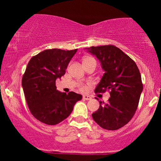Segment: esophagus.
Masks as SVG:
<instances>
[{"label":"esophagus","mask_w":161,"mask_h":161,"mask_svg":"<svg viewBox=\"0 0 161 161\" xmlns=\"http://www.w3.org/2000/svg\"><path fill=\"white\" fill-rule=\"evenodd\" d=\"M82 98L84 100H91L92 97H91V96H89V95H83Z\"/></svg>","instance_id":"1"}]
</instances>
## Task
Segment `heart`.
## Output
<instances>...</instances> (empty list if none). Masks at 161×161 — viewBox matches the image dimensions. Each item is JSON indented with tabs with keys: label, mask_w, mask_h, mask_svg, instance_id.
Returning a JSON list of instances; mask_svg holds the SVG:
<instances>
[{
	"label": "heart",
	"mask_w": 161,
	"mask_h": 161,
	"mask_svg": "<svg viewBox=\"0 0 161 161\" xmlns=\"http://www.w3.org/2000/svg\"><path fill=\"white\" fill-rule=\"evenodd\" d=\"M95 60V59L92 58V57H86V58L84 59V61H85V60ZM79 88H80L81 91L85 92L87 89V86H86V85L81 84L80 86H79Z\"/></svg>",
	"instance_id": "b5f03b06"
}]
</instances>
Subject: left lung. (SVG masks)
Returning <instances> with one entry per match:
<instances>
[{
    "label": "left lung",
    "instance_id": "left-lung-1",
    "mask_svg": "<svg viewBox=\"0 0 161 161\" xmlns=\"http://www.w3.org/2000/svg\"><path fill=\"white\" fill-rule=\"evenodd\" d=\"M87 49L101 61L105 71L95 92L108 91L110 95L107 103L99 101L98 110L92 114V118L104 129H120L133 117L138 106L143 90L139 69L132 59L114 45Z\"/></svg>",
    "mask_w": 161,
    "mask_h": 161
}]
</instances>
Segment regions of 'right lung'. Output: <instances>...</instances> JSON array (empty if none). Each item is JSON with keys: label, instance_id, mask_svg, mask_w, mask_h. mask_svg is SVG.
Instances as JSON below:
<instances>
[{"label": "right lung", "instance_id": "right-lung-1", "mask_svg": "<svg viewBox=\"0 0 161 161\" xmlns=\"http://www.w3.org/2000/svg\"><path fill=\"white\" fill-rule=\"evenodd\" d=\"M77 49L45 50L29 60L22 79L24 95L31 114L42 123L56 125L67 118L82 95L57 90L56 79L66 69Z\"/></svg>", "mask_w": 161, "mask_h": 161}]
</instances>
